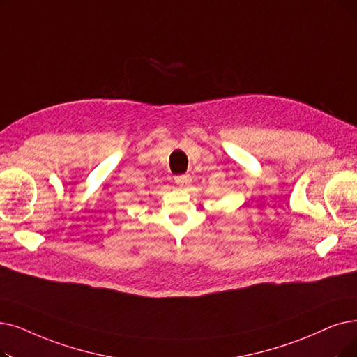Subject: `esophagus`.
Segmentation results:
<instances>
[{
	"label": "esophagus",
	"instance_id": "esophagus-1",
	"mask_svg": "<svg viewBox=\"0 0 357 357\" xmlns=\"http://www.w3.org/2000/svg\"><path fill=\"white\" fill-rule=\"evenodd\" d=\"M191 182H192V178H191V175H190V174H185V175L175 176V183L178 185L179 188H187Z\"/></svg>",
	"mask_w": 357,
	"mask_h": 357
}]
</instances>
